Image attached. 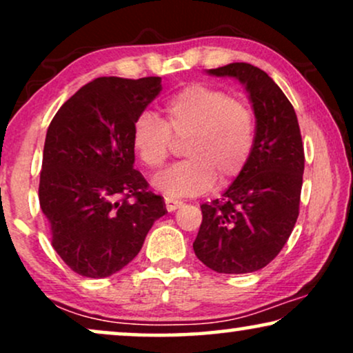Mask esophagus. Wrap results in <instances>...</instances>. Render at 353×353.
<instances>
[{
	"label": "esophagus",
	"instance_id": "34e87169",
	"mask_svg": "<svg viewBox=\"0 0 353 353\" xmlns=\"http://www.w3.org/2000/svg\"><path fill=\"white\" fill-rule=\"evenodd\" d=\"M183 205L181 201H176V199H172V197H165V209L168 212H175L176 209H180Z\"/></svg>",
	"mask_w": 353,
	"mask_h": 353
}]
</instances>
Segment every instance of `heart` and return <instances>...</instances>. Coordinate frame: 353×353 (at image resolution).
Here are the masks:
<instances>
[{
	"instance_id": "b5f03b06",
	"label": "heart",
	"mask_w": 353,
	"mask_h": 353,
	"mask_svg": "<svg viewBox=\"0 0 353 353\" xmlns=\"http://www.w3.org/2000/svg\"><path fill=\"white\" fill-rule=\"evenodd\" d=\"M163 120L141 112L133 120L130 144L149 170H157L170 154L173 137H188L181 161L154 178L168 197L204 194L228 185L248 165L255 144L254 112L225 90L192 83L172 94L162 105Z\"/></svg>"
}]
</instances>
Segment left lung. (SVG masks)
Returning <instances> with one entry per match:
<instances>
[{"label": "left lung", "instance_id": "left-lung-1", "mask_svg": "<svg viewBox=\"0 0 353 353\" xmlns=\"http://www.w3.org/2000/svg\"><path fill=\"white\" fill-rule=\"evenodd\" d=\"M207 74L244 85L255 115V144L220 199L201 205L192 249L216 273H252L281 252L297 221L305 162L301 128L286 94L259 67L233 62Z\"/></svg>", "mask_w": 353, "mask_h": 353}]
</instances>
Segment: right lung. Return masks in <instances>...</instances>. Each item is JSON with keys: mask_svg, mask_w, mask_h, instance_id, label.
Here are the masks:
<instances>
[{"mask_svg": "<svg viewBox=\"0 0 353 353\" xmlns=\"http://www.w3.org/2000/svg\"><path fill=\"white\" fill-rule=\"evenodd\" d=\"M161 77H101L57 110L46 132L40 205L51 244L70 270L105 278L137 257L161 196L134 170L133 120L161 93Z\"/></svg>", "mask_w": 353, "mask_h": 353, "instance_id": "1", "label": "right lung"}]
</instances>
